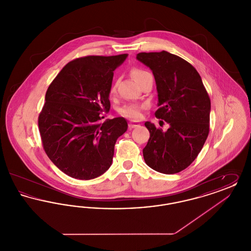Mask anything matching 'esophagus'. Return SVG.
Returning <instances> with one entry per match:
<instances>
[{
    "mask_svg": "<svg viewBox=\"0 0 251 251\" xmlns=\"http://www.w3.org/2000/svg\"><path fill=\"white\" fill-rule=\"evenodd\" d=\"M140 125V123L138 122V121H136V120H131L130 122H129V127L130 128H136V127H138Z\"/></svg>",
    "mask_w": 251,
    "mask_h": 251,
    "instance_id": "obj_1",
    "label": "esophagus"
}]
</instances>
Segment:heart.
Segmentation results:
<instances>
[{
    "label": "heart",
    "instance_id": "obj_1",
    "mask_svg": "<svg viewBox=\"0 0 251 251\" xmlns=\"http://www.w3.org/2000/svg\"><path fill=\"white\" fill-rule=\"evenodd\" d=\"M131 76L140 84L144 79L150 75H151L150 72L146 70H143L141 68H137L134 67L132 68L131 71ZM117 89V84H114L111 85L110 87V93L114 94L116 92ZM145 107L144 105L140 104H134V103H128L123 105L122 107L119 109V113L121 116L126 117V118H130V119H139L141 116V110Z\"/></svg>",
    "mask_w": 251,
    "mask_h": 251
}]
</instances>
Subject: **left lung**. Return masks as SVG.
Here are the masks:
<instances>
[{
	"label": "left lung",
	"instance_id": "8db88e82",
	"mask_svg": "<svg viewBox=\"0 0 251 251\" xmlns=\"http://www.w3.org/2000/svg\"><path fill=\"white\" fill-rule=\"evenodd\" d=\"M136 58L155 78L159 100L156 118L170 125L163 131L145 122L150 139L144 148V160L160 173H178L195 161L208 137L210 97L199 72L178 55L162 50L139 52Z\"/></svg>",
	"mask_w": 251,
	"mask_h": 251
}]
</instances>
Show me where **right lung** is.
<instances>
[{"label":"right lung","mask_w":251,"mask_h":251,"mask_svg":"<svg viewBox=\"0 0 251 251\" xmlns=\"http://www.w3.org/2000/svg\"><path fill=\"white\" fill-rule=\"evenodd\" d=\"M127 54L87 55L69 62L49 85L38 116L43 149L68 176L90 179L111 167L123 118L100 122L110 109L114 71Z\"/></svg>","instance_id":"1"}]
</instances>
